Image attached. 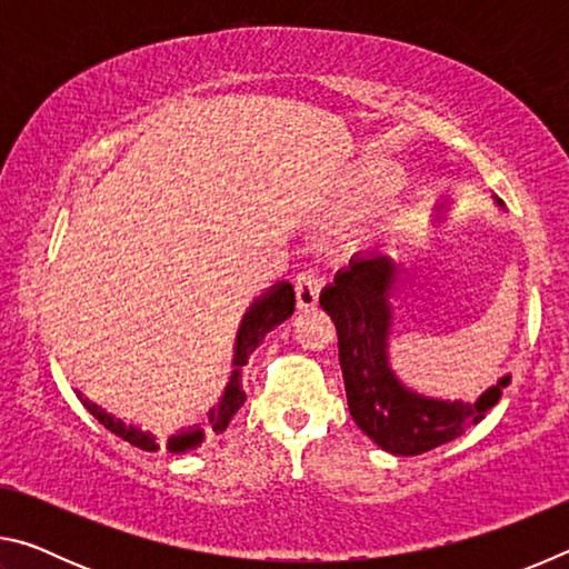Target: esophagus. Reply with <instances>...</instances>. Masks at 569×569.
<instances>
[{
    "mask_svg": "<svg viewBox=\"0 0 569 569\" xmlns=\"http://www.w3.org/2000/svg\"><path fill=\"white\" fill-rule=\"evenodd\" d=\"M323 278L316 271H303L296 276V301L298 308H313L319 303V293H321Z\"/></svg>",
    "mask_w": 569,
    "mask_h": 569,
    "instance_id": "1",
    "label": "esophagus"
}]
</instances>
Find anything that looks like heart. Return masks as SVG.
Here are the masks:
<instances>
[{
    "label": "heart",
    "instance_id": "heart-1",
    "mask_svg": "<svg viewBox=\"0 0 569 569\" xmlns=\"http://www.w3.org/2000/svg\"><path fill=\"white\" fill-rule=\"evenodd\" d=\"M393 180H397V172H393L391 168H369L363 170V176H359V180H356L353 186V196L356 198H377L381 196L383 190L393 186Z\"/></svg>",
    "mask_w": 569,
    "mask_h": 569
}]
</instances>
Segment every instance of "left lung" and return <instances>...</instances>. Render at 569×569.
<instances>
[{
  "label": "left lung",
  "mask_w": 569,
  "mask_h": 569,
  "mask_svg": "<svg viewBox=\"0 0 569 569\" xmlns=\"http://www.w3.org/2000/svg\"><path fill=\"white\" fill-rule=\"evenodd\" d=\"M495 203L505 208L499 198ZM397 278L399 263L391 256L379 250L353 256L333 283L323 288L319 303L339 333V363L353 421L389 455L417 457L461 437L471 423L485 419L509 387V373L477 401H447L409 389L389 363V298L397 291Z\"/></svg>",
  "instance_id": "1"
}]
</instances>
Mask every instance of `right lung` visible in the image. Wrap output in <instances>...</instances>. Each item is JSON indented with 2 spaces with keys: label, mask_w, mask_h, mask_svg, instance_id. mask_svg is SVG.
I'll return each mask as SVG.
<instances>
[{
  "label": "right lung",
  "mask_w": 569,
  "mask_h": 569,
  "mask_svg": "<svg viewBox=\"0 0 569 569\" xmlns=\"http://www.w3.org/2000/svg\"><path fill=\"white\" fill-rule=\"evenodd\" d=\"M293 308H296V291L288 281L271 286L263 296H258L256 301L250 303V308L243 316V321H240L238 336H236L233 371H230V381L223 391V397H220V401H218V407H213L208 413V427L213 429L216 435L218 431H226L230 419L236 417V411L243 407V401H246L243 381H240V366L248 363L250 353L258 349V343L266 339V333L273 331L276 326H281L288 316L293 313ZM77 399L84 403V409H88L104 429H110L112 435H118L120 439L130 441V445L138 449H146V451L168 449V451H172V455H182V451L200 447L206 439L203 427H198L196 423V427L180 429L178 435H172L168 441H162L156 435H150V431H142L138 427H132V423H124L122 419H114L112 413L98 407V403H92L88 397H82V391H77Z\"/></svg>",
  "instance_id": "obj_1"
}]
</instances>
